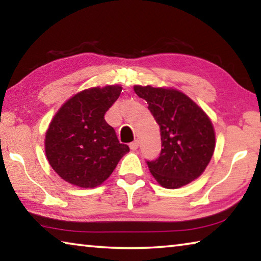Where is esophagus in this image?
<instances>
[{"label": "esophagus", "instance_id": "34e87169", "mask_svg": "<svg viewBox=\"0 0 261 261\" xmlns=\"http://www.w3.org/2000/svg\"><path fill=\"white\" fill-rule=\"evenodd\" d=\"M139 146V141L138 140H134L132 143H130V148L132 149V151H136L137 148H138Z\"/></svg>", "mask_w": 261, "mask_h": 261}]
</instances>
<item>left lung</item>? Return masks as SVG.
Segmentation results:
<instances>
[{"label": "left lung", "mask_w": 261, "mask_h": 261, "mask_svg": "<svg viewBox=\"0 0 261 261\" xmlns=\"http://www.w3.org/2000/svg\"><path fill=\"white\" fill-rule=\"evenodd\" d=\"M160 126L161 153L147 161L156 182L178 189L204 173L215 148L214 127L199 106L174 88L134 87Z\"/></svg>", "instance_id": "obj_1"}]
</instances>
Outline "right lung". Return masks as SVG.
<instances>
[{
    "label": "right lung",
    "instance_id": "right-lung-1",
    "mask_svg": "<svg viewBox=\"0 0 261 261\" xmlns=\"http://www.w3.org/2000/svg\"><path fill=\"white\" fill-rule=\"evenodd\" d=\"M121 92L118 85L88 88L70 98L56 113L46 132L45 151L62 179L84 189L98 187L130 151L105 120Z\"/></svg>",
    "mask_w": 261,
    "mask_h": 261
}]
</instances>
